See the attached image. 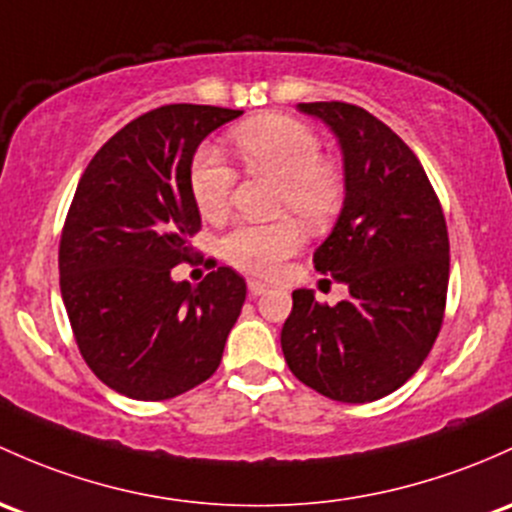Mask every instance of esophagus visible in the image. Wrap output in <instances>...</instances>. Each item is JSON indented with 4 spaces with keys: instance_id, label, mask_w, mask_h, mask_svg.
<instances>
[{
    "instance_id": "esophagus-1",
    "label": "esophagus",
    "mask_w": 512,
    "mask_h": 512,
    "mask_svg": "<svg viewBox=\"0 0 512 512\" xmlns=\"http://www.w3.org/2000/svg\"><path fill=\"white\" fill-rule=\"evenodd\" d=\"M247 289H250V297H260L267 292V284L257 282V279H247Z\"/></svg>"
}]
</instances>
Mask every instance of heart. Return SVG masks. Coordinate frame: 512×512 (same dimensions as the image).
<instances>
[{
    "instance_id": "heart-1",
    "label": "heart",
    "mask_w": 512,
    "mask_h": 512,
    "mask_svg": "<svg viewBox=\"0 0 512 512\" xmlns=\"http://www.w3.org/2000/svg\"><path fill=\"white\" fill-rule=\"evenodd\" d=\"M247 169L279 181L277 211L294 213L309 228H324L341 206L343 179L331 161L321 159V142L311 127L284 115L245 122L230 134ZM233 171L215 149H201L191 164V198L206 220L223 218L230 206ZM301 245L294 220L267 225L240 223L220 242L223 257L242 272L270 277Z\"/></svg>"
}]
</instances>
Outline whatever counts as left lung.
<instances>
[{
    "label": "left lung",
    "instance_id": "1",
    "mask_svg": "<svg viewBox=\"0 0 512 512\" xmlns=\"http://www.w3.org/2000/svg\"><path fill=\"white\" fill-rule=\"evenodd\" d=\"M336 134L343 154L341 215L316 247V270L348 287L319 304L292 292L282 326L289 370L336 402H373L419 370L444 319L449 235L414 152L385 122L348 102H299Z\"/></svg>",
    "mask_w": 512,
    "mask_h": 512
}]
</instances>
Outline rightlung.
Here are the masks:
<instances>
[{"label":"right lung","instance_id":"right-lung-1","mask_svg":"<svg viewBox=\"0 0 512 512\" xmlns=\"http://www.w3.org/2000/svg\"><path fill=\"white\" fill-rule=\"evenodd\" d=\"M240 115L157 107L107 139L75 188L58 250L61 297L88 368L132 400H169L211 378L245 304V279L230 267L198 287L171 279L201 230L193 154Z\"/></svg>","mask_w":512,"mask_h":512}]
</instances>
